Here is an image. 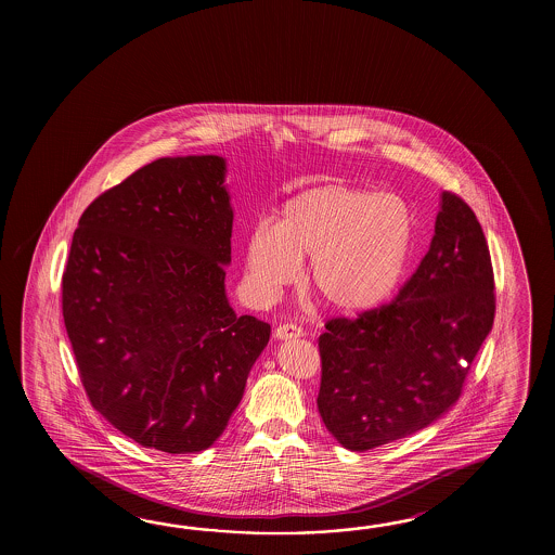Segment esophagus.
I'll use <instances>...</instances> for the list:
<instances>
[{"mask_svg":"<svg viewBox=\"0 0 555 555\" xmlns=\"http://www.w3.org/2000/svg\"><path fill=\"white\" fill-rule=\"evenodd\" d=\"M275 337L278 339H299V337H304V330L299 327V325H295V323H282L278 330H275Z\"/></svg>","mask_w":555,"mask_h":555,"instance_id":"esophagus-1","label":"esophagus"}]
</instances>
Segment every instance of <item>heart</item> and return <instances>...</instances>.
<instances>
[{"label":"heart","mask_w":555,"mask_h":555,"mask_svg":"<svg viewBox=\"0 0 555 555\" xmlns=\"http://www.w3.org/2000/svg\"><path fill=\"white\" fill-rule=\"evenodd\" d=\"M413 246V216L395 194L323 184L283 204L275 225L258 222L246 237L251 292L272 299L309 258L307 285L339 313H365L401 283Z\"/></svg>","instance_id":"obj_1"}]
</instances>
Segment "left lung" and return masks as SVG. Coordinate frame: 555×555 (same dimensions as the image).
<instances>
[{"mask_svg": "<svg viewBox=\"0 0 555 555\" xmlns=\"http://www.w3.org/2000/svg\"><path fill=\"white\" fill-rule=\"evenodd\" d=\"M494 311L482 225L461 196L442 192L430 248L399 295L325 323L318 409L327 430L363 452L435 423L459 401Z\"/></svg>", "mask_w": 555, "mask_h": 555, "instance_id": "left-lung-1", "label": "left lung"}]
</instances>
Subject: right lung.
<instances>
[{
  "mask_svg": "<svg viewBox=\"0 0 555 555\" xmlns=\"http://www.w3.org/2000/svg\"><path fill=\"white\" fill-rule=\"evenodd\" d=\"M222 156L158 158L85 210L63 319L87 397L144 449H210L272 327L225 297L234 212Z\"/></svg>",
  "mask_w": 555,
  "mask_h": 555,
  "instance_id": "obj_1",
  "label": "right lung"
}]
</instances>
